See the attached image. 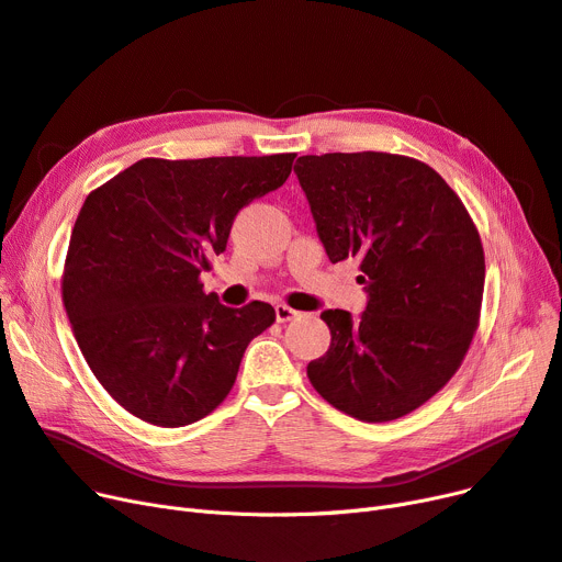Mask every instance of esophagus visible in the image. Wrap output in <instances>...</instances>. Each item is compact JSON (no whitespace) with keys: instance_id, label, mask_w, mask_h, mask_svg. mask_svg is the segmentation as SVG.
I'll return each instance as SVG.
<instances>
[{"instance_id":"esophagus-1","label":"esophagus","mask_w":562,"mask_h":562,"mask_svg":"<svg viewBox=\"0 0 562 562\" xmlns=\"http://www.w3.org/2000/svg\"><path fill=\"white\" fill-rule=\"evenodd\" d=\"M274 311H277V321H279V323H288V321H293V318L300 316V311L290 308L288 304H277Z\"/></svg>"}]
</instances>
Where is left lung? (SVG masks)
I'll return each mask as SVG.
<instances>
[{"label": "left lung", "mask_w": 562, "mask_h": 562, "mask_svg": "<svg viewBox=\"0 0 562 562\" xmlns=\"http://www.w3.org/2000/svg\"><path fill=\"white\" fill-rule=\"evenodd\" d=\"M295 172L329 260L355 258L369 293L362 318L321 313L331 346L306 375L336 411L398 419L450 383L480 327L475 221L450 184L411 156L308 154Z\"/></svg>", "instance_id": "obj_1"}]
</instances>
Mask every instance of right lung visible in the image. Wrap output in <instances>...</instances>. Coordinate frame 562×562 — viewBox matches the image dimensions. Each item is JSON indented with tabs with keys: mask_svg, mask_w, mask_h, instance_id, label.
Segmentation results:
<instances>
[{
	"mask_svg": "<svg viewBox=\"0 0 562 562\" xmlns=\"http://www.w3.org/2000/svg\"><path fill=\"white\" fill-rule=\"evenodd\" d=\"M295 154L143 159L87 195L61 272L85 362L143 422L184 426L221 406L274 306H223L200 274L237 212L279 189Z\"/></svg>",
	"mask_w": 562,
	"mask_h": 562,
	"instance_id": "1",
	"label": "right lung"
}]
</instances>
